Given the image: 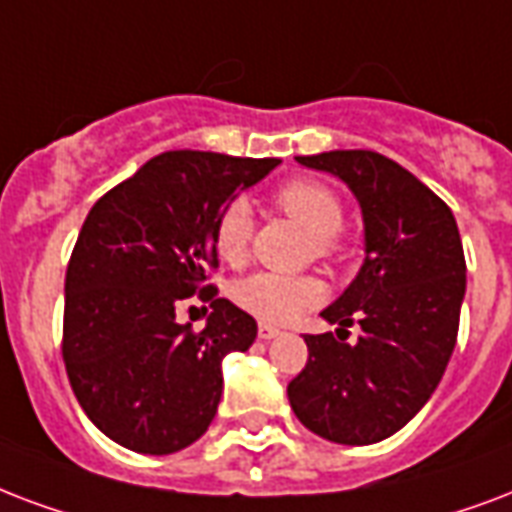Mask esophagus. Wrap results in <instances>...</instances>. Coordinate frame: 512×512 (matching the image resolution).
Masks as SVG:
<instances>
[{"mask_svg": "<svg viewBox=\"0 0 512 512\" xmlns=\"http://www.w3.org/2000/svg\"><path fill=\"white\" fill-rule=\"evenodd\" d=\"M257 335H260V338H263V341H271V338H279V335H282V330H279V327H273V325H260L257 327Z\"/></svg>", "mask_w": 512, "mask_h": 512, "instance_id": "esophagus-1", "label": "esophagus"}]
</instances>
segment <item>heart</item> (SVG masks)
<instances>
[{"label":"heart","mask_w":512,"mask_h":512,"mask_svg":"<svg viewBox=\"0 0 512 512\" xmlns=\"http://www.w3.org/2000/svg\"><path fill=\"white\" fill-rule=\"evenodd\" d=\"M276 204L317 239L319 255H333V239L343 228V204L333 187L317 179H292L279 187ZM212 241L222 263L239 265L247 260L252 244V206L244 198H236L222 209L214 222ZM230 298L263 322H295L325 300V284L314 276L260 271L233 284Z\"/></svg>","instance_id":"obj_1"}]
</instances>
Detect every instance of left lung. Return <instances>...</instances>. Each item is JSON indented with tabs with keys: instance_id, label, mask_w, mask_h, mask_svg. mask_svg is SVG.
Wrapping results in <instances>:
<instances>
[{
	"instance_id": "1",
	"label": "left lung",
	"mask_w": 512,
	"mask_h": 512,
	"mask_svg": "<svg viewBox=\"0 0 512 512\" xmlns=\"http://www.w3.org/2000/svg\"><path fill=\"white\" fill-rule=\"evenodd\" d=\"M298 163L343 179L360 201L365 263L322 317L338 329L357 321L363 335L357 344L306 335L308 362L287 397L319 438L370 446L403 429L446 373L467 287L462 239L438 195L378 152L333 150Z\"/></svg>"
}]
</instances>
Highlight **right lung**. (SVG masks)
I'll use <instances>...</instances> for the list:
<instances>
[{
	"instance_id": "obj_1",
	"label": "right lung",
	"mask_w": 512,
	"mask_h": 512,
	"mask_svg": "<svg viewBox=\"0 0 512 512\" xmlns=\"http://www.w3.org/2000/svg\"><path fill=\"white\" fill-rule=\"evenodd\" d=\"M279 166L276 158L171 150L93 204L66 268L64 365L88 419L123 448L174 454L204 435L222 360L255 343L257 322L206 284L214 222ZM198 294L213 314L195 334L176 308Z\"/></svg>"
}]
</instances>
